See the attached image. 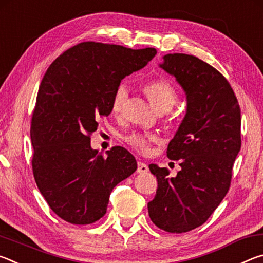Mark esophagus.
Here are the masks:
<instances>
[{
    "mask_svg": "<svg viewBox=\"0 0 263 263\" xmlns=\"http://www.w3.org/2000/svg\"><path fill=\"white\" fill-rule=\"evenodd\" d=\"M148 172V166L144 162H138V168H137V173L139 174H144V173Z\"/></svg>",
    "mask_w": 263,
    "mask_h": 263,
    "instance_id": "34e87169",
    "label": "esophagus"
}]
</instances>
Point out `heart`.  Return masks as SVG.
<instances>
[{
    "label": "heart",
    "mask_w": 263,
    "mask_h": 263,
    "mask_svg": "<svg viewBox=\"0 0 263 263\" xmlns=\"http://www.w3.org/2000/svg\"><path fill=\"white\" fill-rule=\"evenodd\" d=\"M142 90L148 97L151 103L159 111H167L176 103L177 91L171 82L163 79L152 80L142 86ZM127 99V88L122 84L116 89L115 94L111 100V112L118 116L122 114ZM133 149L140 153H147L152 142H157L158 138L153 135H145V133L133 132L124 138Z\"/></svg>",
    "instance_id": "obj_1"
}]
</instances>
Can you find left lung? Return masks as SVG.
Listing matches in <instances>:
<instances>
[{"label": "left lung", "instance_id": "obj_1", "mask_svg": "<svg viewBox=\"0 0 263 263\" xmlns=\"http://www.w3.org/2000/svg\"><path fill=\"white\" fill-rule=\"evenodd\" d=\"M159 66L183 88L186 112L167 148L181 171L169 177L167 168L148 166L158 180L148 215L159 229L183 233L203 225L228 194L241 147V115L229 81L206 62L173 53Z\"/></svg>", "mask_w": 263, "mask_h": 263}]
</instances>
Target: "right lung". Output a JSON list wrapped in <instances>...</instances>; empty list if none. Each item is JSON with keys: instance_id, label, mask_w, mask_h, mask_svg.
<instances>
[{"instance_id": "right-lung-1", "label": "right lung", "mask_w": 263, "mask_h": 263, "mask_svg": "<svg viewBox=\"0 0 263 263\" xmlns=\"http://www.w3.org/2000/svg\"><path fill=\"white\" fill-rule=\"evenodd\" d=\"M157 54L152 47L84 42L52 62L39 87L31 121L35 183L52 211L75 225L103 217L112 189L137 171L127 149L116 146L104 158L90 146L101 117L122 80Z\"/></svg>"}]
</instances>
